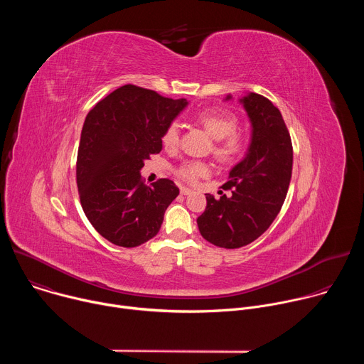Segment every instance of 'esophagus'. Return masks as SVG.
<instances>
[{
	"label": "esophagus",
	"mask_w": 364,
	"mask_h": 364,
	"mask_svg": "<svg viewBox=\"0 0 364 364\" xmlns=\"http://www.w3.org/2000/svg\"><path fill=\"white\" fill-rule=\"evenodd\" d=\"M180 193H181L183 196H188V194H191V193H193V190H190V188H187V187H181Z\"/></svg>",
	"instance_id": "1"
}]
</instances>
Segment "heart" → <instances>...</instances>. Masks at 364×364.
I'll return each mask as SVG.
<instances>
[{"instance_id":"obj_1","label":"heart","mask_w":364,"mask_h":364,"mask_svg":"<svg viewBox=\"0 0 364 364\" xmlns=\"http://www.w3.org/2000/svg\"><path fill=\"white\" fill-rule=\"evenodd\" d=\"M194 119L216 139L215 154L219 160L232 161L239 157L243 149V142L235 132L237 128V118L232 112L220 108L204 109L197 112ZM180 127L177 122H171L166 127L161 135V142L166 149H174L177 148ZM209 173L210 167L201 161L186 163L177 171V174L187 183H196L198 178L209 176Z\"/></svg>"}]
</instances>
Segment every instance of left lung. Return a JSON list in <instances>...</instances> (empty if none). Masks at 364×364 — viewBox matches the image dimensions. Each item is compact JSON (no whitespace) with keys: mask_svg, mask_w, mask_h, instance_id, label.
Here are the masks:
<instances>
[{"mask_svg":"<svg viewBox=\"0 0 364 364\" xmlns=\"http://www.w3.org/2000/svg\"><path fill=\"white\" fill-rule=\"evenodd\" d=\"M228 95L225 100H230ZM250 121L246 155L229 173L219 200L205 194V210L197 219L201 236L219 247L236 249L261 236L278 216L292 174V144L274 103L253 92L239 99Z\"/></svg>","mask_w":364,"mask_h":364,"instance_id":"obj_1","label":"left lung"}]
</instances>
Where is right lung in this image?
I'll return each mask as SVG.
<instances>
[{"instance_id": "obj_1", "label": "right lung", "mask_w": 364, "mask_h": 364, "mask_svg": "<svg viewBox=\"0 0 364 364\" xmlns=\"http://www.w3.org/2000/svg\"><path fill=\"white\" fill-rule=\"evenodd\" d=\"M188 105L157 92L125 85L86 115L76 163L82 209L100 236L135 247L159 233L167 207L178 196L168 178L145 186L141 168L163 149L161 135Z\"/></svg>"}]
</instances>
